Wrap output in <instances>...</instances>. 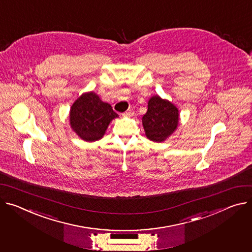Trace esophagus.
I'll use <instances>...</instances> for the list:
<instances>
[{"label": "esophagus", "instance_id": "obj_1", "mask_svg": "<svg viewBox=\"0 0 252 252\" xmlns=\"http://www.w3.org/2000/svg\"><path fill=\"white\" fill-rule=\"evenodd\" d=\"M132 114H133V111L131 109H129L123 113V117H132Z\"/></svg>", "mask_w": 252, "mask_h": 252}]
</instances>
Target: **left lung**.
I'll list each match as a JSON object with an SVG mask.
<instances>
[{"label": "left lung", "mask_w": 252, "mask_h": 252, "mask_svg": "<svg viewBox=\"0 0 252 252\" xmlns=\"http://www.w3.org/2000/svg\"><path fill=\"white\" fill-rule=\"evenodd\" d=\"M178 123L179 110L172 102L158 95L150 98L148 111L143 117V126L149 140L164 142L176 130Z\"/></svg>", "instance_id": "obj_1"}]
</instances>
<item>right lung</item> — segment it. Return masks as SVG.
<instances>
[{
	"instance_id": "1",
	"label": "right lung",
	"mask_w": 252,
	"mask_h": 252,
	"mask_svg": "<svg viewBox=\"0 0 252 252\" xmlns=\"http://www.w3.org/2000/svg\"><path fill=\"white\" fill-rule=\"evenodd\" d=\"M111 105L103 102L94 91L83 94L70 108L71 128L85 142L100 140L110 122L118 118Z\"/></svg>"
}]
</instances>
